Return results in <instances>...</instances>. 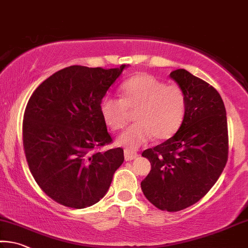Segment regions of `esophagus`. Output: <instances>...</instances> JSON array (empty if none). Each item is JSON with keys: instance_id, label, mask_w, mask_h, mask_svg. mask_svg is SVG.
<instances>
[{"instance_id": "34e87169", "label": "esophagus", "mask_w": 248, "mask_h": 248, "mask_svg": "<svg viewBox=\"0 0 248 248\" xmlns=\"http://www.w3.org/2000/svg\"><path fill=\"white\" fill-rule=\"evenodd\" d=\"M136 158H138V153L130 151V150H127V149H125L124 150V160L125 161H131Z\"/></svg>"}]
</instances>
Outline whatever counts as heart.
Here are the masks:
<instances>
[{
    "label": "heart",
    "instance_id": "1",
    "mask_svg": "<svg viewBox=\"0 0 248 248\" xmlns=\"http://www.w3.org/2000/svg\"><path fill=\"white\" fill-rule=\"evenodd\" d=\"M121 93L123 99L106 96L100 104L101 117L112 130L123 129L129 120V110H136L137 123L118 137V144L136 150L153 137L164 140L178 131L186 109V93L180 86L139 74L124 82Z\"/></svg>",
    "mask_w": 248,
    "mask_h": 248
}]
</instances>
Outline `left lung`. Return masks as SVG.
Masks as SVG:
<instances>
[{
	"label": "left lung",
	"instance_id": "1",
	"mask_svg": "<svg viewBox=\"0 0 248 248\" xmlns=\"http://www.w3.org/2000/svg\"><path fill=\"white\" fill-rule=\"evenodd\" d=\"M170 77L186 93V115L173 137L142 152L151 171L141 188L155 207L176 212L200 201L222 174L229 136L217 90L186 69L173 70Z\"/></svg>",
	"mask_w": 248,
	"mask_h": 248
}]
</instances>
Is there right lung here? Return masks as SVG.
<instances>
[{"mask_svg": "<svg viewBox=\"0 0 248 248\" xmlns=\"http://www.w3.org/2000/svg\"><path fill=\"white\" fill-rule=\"evenodd\" d=\"M69 66L35 89L23 120V145L35 181L54 201L85 209L100 201L124 162L121 148L96 151L112 141L100 104L123 70Z\"/></svg>", "mask_w": 248, "mask_h": 248, "instance_id": "right-lung-1", "label": "right lung"}]
</instances>
